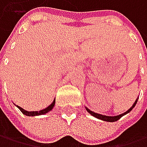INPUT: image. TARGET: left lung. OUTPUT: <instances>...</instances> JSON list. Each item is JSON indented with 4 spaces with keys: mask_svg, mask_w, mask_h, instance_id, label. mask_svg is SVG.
Instances as JSON below:
<instances>
[{
    "mask_svg": "<svg viewBox=\"0 0 147 147\" xmlns=\"http://www.w3.org/2000/svg\"><path fill=\"white\" fill-rule=\"evenodd\" d=\"M136 102H137V99L135 101V103L133 104V106H132L127 111V112H125V113H123V114H121V115H118V116H115V117H109V116H104V115H101V114H98V113H95V112H93V111H91V110H89L88 107H86V109H87V111L90 114L91 116H93V117H96V118H98V119H101V120H103V121H107V122H115V121H117L118 119H120L123 116H125V114H127V113H129L133 108L135 107V106H136Z\"/></svg>",
    "mask_w": 147,
    "mask_h": 147,
    "instance_id": "obj_1",
    "label": "left lung"
}]
</instances>
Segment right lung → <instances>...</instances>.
<instances>
[{
  "mask_svg": "<svg viewBox=\"0 0 147 147\" xmlns=\"http://www.w3.org/2000/svg\"><path fill=\"white\" fill-rule=\"evenodd\" d=\"M54 105H55V99L53 100L52 103L49 105L48 107L46 108H44V109L42 110H40V111H27V110H25L23 109L22 107H20L19 106H17V107L19 108V109L22 112V114H24L25 116H28V117H35V116H40V115H44V114H46L48 112L51 111L52 108L54 107Z\"/></svg>",
  "mask_w": 147,
  "mask_h": 147,
  "instance_id": "right-lung-1",
  "label": "right lung"
}]
</instances>
